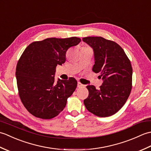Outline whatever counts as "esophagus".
<instances>
[{
    "instance_id": "obj_1",
    "label": "esophagus",
    "mask_w": 151,
    "mask_h": 151,
    "mask_svg": "<svg viewBox=\"0 0 151 151\" xmlns=\"http://www.w3.org/2000/svg\"><path fill=\"white\" fill-rule=\"evenodd\" d=\"M77 86H78V88H82V87H84V85H83L82 84H81V82H78Z\"/></svg>"
}]
</instances>
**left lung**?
Masks as SVG:
<instances>
[{
	"instance_id": "obj_1",
	"label": "left lung",
	"mask_w": 151,
	"mask_h": 151,
	"mask_svg": "<svg viewBox=\"0 0 151 151\" xmlns=\"http://www.w3.org/2000/svg\"><path fill=\"white\" fill-rule=\"evenodd\" d=\"M84 42L91 47L95 64L93 71L99 73L102 86H86L89 95L84 103L87 110L99 117L115 114L126 102L132 89V68L124 50L114 41L102 37H86Z\"/></svg>"
}]
</instances>
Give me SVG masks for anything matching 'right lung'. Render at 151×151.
<instances>
[{
  "label": "right lung",
  "instance_id": "add662e5",
  "mask_svg": "<svg viewBox=\"0 0 151 151\" xmlns=\"http://www.w3.org/2000/svg\"><path fill=\"white\" fill-rule=\"evenodd\" d=\"M81 41L76 37H51L32 43L24 50L17 63L15 76L19 97L31 114L49 119L65 107L77 81L70 77L55 82L56 67L65 63L69 48Z\"/></svg>",
  "mask_w": 151,
  "mask_h": 151
}]
</instances>
